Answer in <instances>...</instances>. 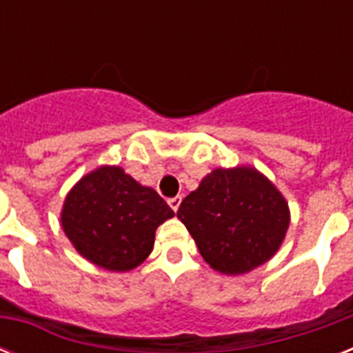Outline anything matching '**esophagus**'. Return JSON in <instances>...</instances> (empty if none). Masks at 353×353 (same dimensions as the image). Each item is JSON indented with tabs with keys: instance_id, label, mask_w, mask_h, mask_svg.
<instances>
[{
	"instance_id": "1",
	"label": "esophagus",
	"mask_w": 353,
	"mask_h": 353,
	"mask_svg": "<svg viewBox=\"0 0 353 353\" xmlns=\"http://www.w3.org/2000/svg\"><path fill=\"white\" fill-rule=\"evenodd\" d=\"M168 205H170L172 210L176 212V210L179 209V205H181V196H176V198H170V199H168Z\"/></svg>"
}]
</instances>
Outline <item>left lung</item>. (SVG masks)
Wrapping results in <instances>:
<instances>
[{"label": "left lung", "mask_w": 353, "mask_h": 353, "mask_svg": "<svg viewBox=\"0 0 353 353\" xmlns=\"http://www.w3.org/2000/svg\"><path fill=\"white\" fill-rule=\"evenodd\" d=\"M177 218L201 256L223 274H241L279 251L290 225L282 194L247 166L216 168L183 199Z\"/></svg>", "instance_id": "1"}]
</instances>
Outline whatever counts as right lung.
<instances>
[{
	"instance_id": "obj_1",
	"label": "right lung",
	"mask_w": 353,
	"mask_h": 353,
	"mask_svg": "<svg viewBox=\"0 0 353 353\" xmlns=\"http://www.w3.org/2000/svg\"><path fill=\"white\" fill-rule=\"evenodd\" d=\"M174 210L119 166H102L68 194L62 227L74 249L110 271H130L154 249L155 229Z\"/></svg>"
}]
</instances>
